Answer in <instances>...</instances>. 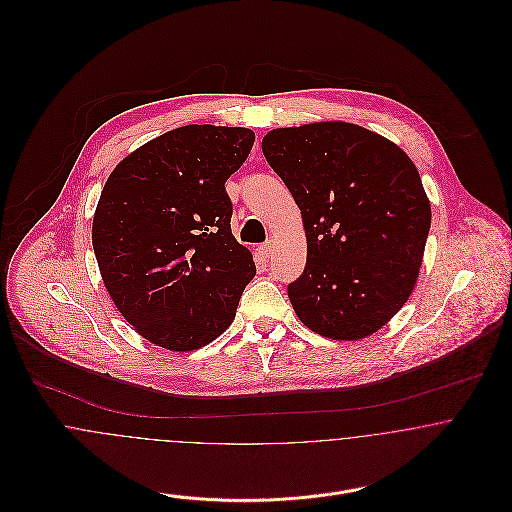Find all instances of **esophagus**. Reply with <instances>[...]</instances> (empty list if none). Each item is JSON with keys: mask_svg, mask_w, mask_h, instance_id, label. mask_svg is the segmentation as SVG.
I'll use <instances>...</instances> for the list:
<instances>
[{"mask_svg": "<svg viewBox=\"0 0 512 512\" xmlns=\"http://www.w3.org/2000/svg\"><path fill=\"white\" fill-rule=\"evenodd\" d=\"M272 250H274V244H272V242H264V244L258 246V252H260V256H264V258H270V256H272Z\"/></svg>", "mask_w": 512, "mask_h": 512, "instance_id": "34e87169", "label": "esophagus"}]
</instances>
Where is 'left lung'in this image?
<instances>
[{
    "mask_svg": "<svg viewBox=\"0 0 512 512\" xmlns=\"http://www.w3.org/2000/svg\"><path fill=\"white\" fill-rule=\"evenodd\" d=\"M307 236L288 286L301 323L339 341L378 331L414 290L432 209L412 159L347 122L278 128L262 140Z\"/></svg>",
    "mask_w": 512,
    "mask_h": 512,
    "instance_id": "8db88e82",
    "label": "left lung"
}]
</instances>
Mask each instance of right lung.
<instances>
[{"mask_svg":"<svg viewBox=\"0 0 512 512\" xmlns=\"http://www.w3.org/2000/svg\"><path fill=\"white\" fill-rule=\"evenodd\" d=\"M252 146L246 128L183 126L128 155L102 189L92 222L102 280L124 319L163 349L215 341L256 274L224 189Z\"/></svg>","mask_w":512,"mask_h":512,"instance_id":"1","label":"right lung"}]
</instances>
